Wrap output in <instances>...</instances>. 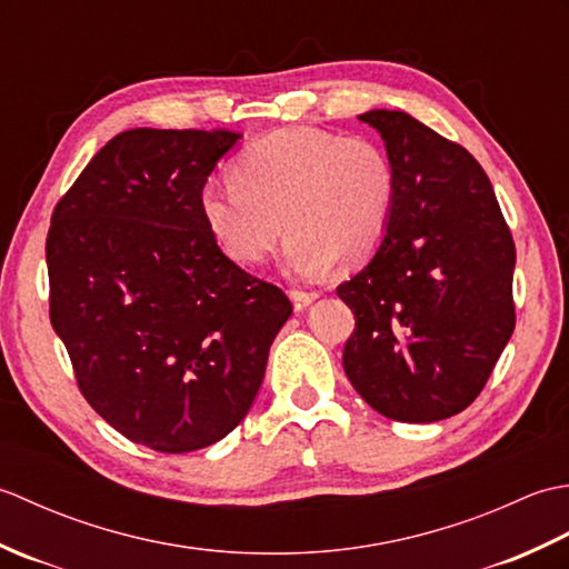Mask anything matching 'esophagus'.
I'll list each match as a JSON object with an SVG mask.
<instances>
[{"label":"esophagus","mask_w":569,"mask_h":569,"mask_svg":"<svg viewBox=\"0 0 569 569\" xmlns=\"http://www.w3.org/2000/svg\"><path fill=\"white\" fill-rule=\"evenodd\" d=\"M316 298H318V293H312V291H291L293 308H296L298 312L308 310L312 303H316Z\"/></svg>","instance_id":"1"}]
</instances>
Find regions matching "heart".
Instances as JSON below:
<instances>
[{"instance_id":"obj_1","label":"heart","mask_w":569,"mask_h":569,"mask_svg":"<svg viewBox=\"0 0 569 569\" xmlns=\"http://www.w3.org/2000/svg\"><path fill=\"white\" fill-rule=\"evenodd\" d=\"M396 198V163L383 143L291 127L249 143L229 183L202 188L200 210L232 261L261 263L286 224L288 269L320 276L332 261L357 266L379 249Z\"/></svg>"}]
</instances>
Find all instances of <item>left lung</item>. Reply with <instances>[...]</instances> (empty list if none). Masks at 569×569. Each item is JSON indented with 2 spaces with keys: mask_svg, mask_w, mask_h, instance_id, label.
<instances>
[{
  "mask_svg": "<svg viewBox=\"0 0 569 569\" xmlns=\"http://www.w3.org/2000/svg\"><path fill=\"white\" fill-rule=\"evenodd\" d=\"M381 134L398 198L379 249L337 296L355 312L342 365L377 413L457 416L485 389L516 328V247L467 149L406 112L359 114Z\"/></svg>",
  "mask_w": 569,
  "mask_h": 569,
  "instance_id": "left-lung-1",
  "label": "left lung"
}]
</instances>
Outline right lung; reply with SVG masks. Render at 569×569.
<instances>
[{
    "instance_id": "add662e5",
    "label": "right lung",
    "mask_w": 569,
    "mask_h": 569,
    "mask_svg": "<svg viewBox=\"0 0 569 569\" xmlns=\"http://www.w3.org/2000/svg\"><path fill=\"white\" fill-rule=\"evenodd\" d=\"M239 139L122 131L84 166L48 229L51 325L80 391L156 452L202 450L244 420L293 312L204 224L202 188Z\"/></svg>"
}]
</instances>
